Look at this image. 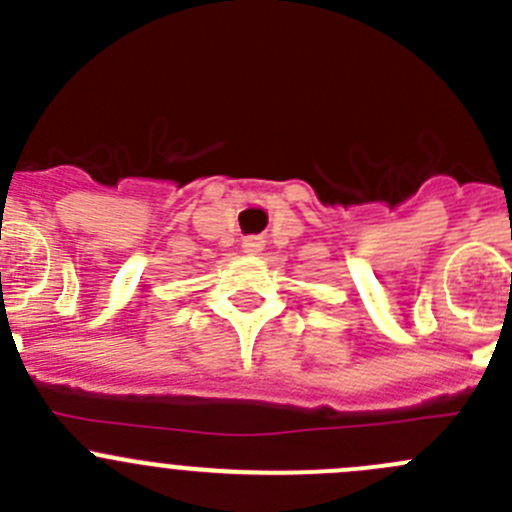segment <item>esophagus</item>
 Listing matches in <instances>:
<instances>
[{
  "label": "esophagus",
  "instance_id": "34e87169",
  "mask_svg": "<svg viewBox=\"0 0 512 512\" xmlns=\"http://www.w3.org/2000/svg\"><path fill=\"white\" fill-rule=\"evenodd\" d=\"M242 250H245L247 255H260L262 240H260V237H247V240L242 242Z\"/></svg>",
  "mask_w": 512,
  "mask_h": 512
}]
</instances>
